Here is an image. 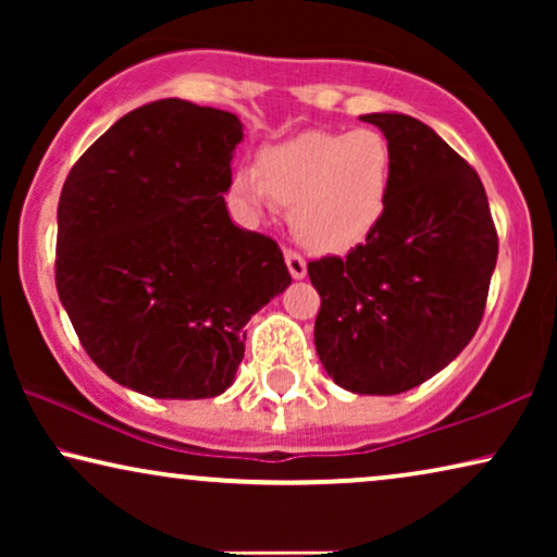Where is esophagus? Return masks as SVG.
I'll list each match as a JSON object with an SVG mask.
<instances>
[{
  "mask_svg": "<svg viewBox=\"0 0 557 557\" xmlns=\"http://www.w3.org/2000/svg\"><path fill=\"white\" fill-rule=\"evenodd\" d=\"M284 258H286L288 273H292L294 278H304V276H307V261H304V258H301L299 253H296V250L288 248L286 253H284Z\"/></svg>",
  "mask_w": 557,
  "mask_h": 557,
  "instance_id": "34e87169",
  "label": "esophagus"
}]
</instances>
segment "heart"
Listing matches in <instances>:
<instances>
[{
  "instance_id": "1",
  "label": "heart",
  "mask_w": 557,
  "mask_h": 557,
  "mask_svg": "<svg viewBox=\"0 0 557 557\" xmlns=\"http://www.w3.org/2000/svg\"><path fill=\"white\" fill-rule=\"evenodd\" d=\"M393 149L375 128L307 132L263 149L256 170L233 177V197L250 215L271 202L292 208L304 246L347 253L383 223L393 193Z\"/></svg>"
}]
</instances>
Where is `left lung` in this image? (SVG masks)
<instances>
[{
	"instance_id": "8db88e82",
	"label": "left lung",
	"mask_w": 557,
	"mask_h": 557,
	"mask_svg": "<svg viewBox=\"0 0 557 557\" xmlns=\"http://www.w3.org/2000/svg\"><path fill=\"white\" fill-rule=\"evenodd\" d=\"M393 149L383 223L345 258L309 263L322 296L314 345L330 377L360 395H398L444 370L484 317L497 227L474 166L423 121L362 116Z\"/></svg>"
}]
</instances>
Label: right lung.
Here are the masks:
<instances>
[{"instance_id":"right-lung-1","label":"right lung","mask_w":557,"mask_h":557,"mask_svg":"<svg viewBox=\"0 0 557 557\" xmlns=\"http://www.w3.org/2000/svg\"><path fill=\"white\" fill-rule=\"evenodd\" d=\"M231 111L162 98L119 119L67 174L55 286L83 349L151 398L227 391L243 326L292 284L278 243L227 215Z\"/></svg>"}]
</instances>
